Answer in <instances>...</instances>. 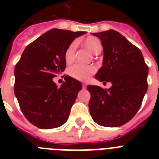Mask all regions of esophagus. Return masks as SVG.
<instances>
[{"instance_id":"1","label":"esophagus","mask_w":159,"mask_h":159,"mask_svg":"<svg viewBox=\"0 0 159 159\" xmlns=\"http://www.w3.org/2000/svg\"><path fill=\"white\" fill-rule=\"evenodd\" d=\"M82 87H83V88H86V87H87V84H85V83H82Z\"/></svg>"}]
</instances>
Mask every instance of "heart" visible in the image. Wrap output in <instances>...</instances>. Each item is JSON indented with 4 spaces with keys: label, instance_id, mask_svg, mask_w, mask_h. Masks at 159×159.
<instances>
[{
    "label": "heart",
    "instance_id": "obj_1",
    "mask_svg": "<svg viewBox=\"0 0 159 159\" xmlns=\"http://www.w3.org/2000/svg\"><path fill=\"white\" fill-rule=\"evenodd\" d=\"M84 48L92 53L93 54H99L102 51V41L96 36H88L82 42ZM77 49V42H72L67 46L64 53V60L67 64L73 62L75 59ZM97 71L95 66H83V65L75 64L68 68L67 73L70 77L79 81H87L92 74H94Z\"/></svg>",
    "mask_w": 159,
    "mask_h": 159
}]
</instances>
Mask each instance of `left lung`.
<instances>
[{
  "instance_id": "8db88e82",
  "label": "left lung",
  "mask_w": 159,
  "mask_h": 159,
  "mask_svg": "<svg viewBox=\"0 0 159 159\" xmlns=\"http://www.w3.org/2000/svg\"><path fill=\"white\" fill-rule=\"evenodd\" d=\"M103 46V65L95 77L111 82V88L87 86L89 111L93 120L106 127H119L130 120L140 108L148 89V67L139 48L113 30L92 34Z\"/></svg>"
}]
</instances>
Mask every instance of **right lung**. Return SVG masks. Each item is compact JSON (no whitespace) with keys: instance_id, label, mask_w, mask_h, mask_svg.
<instances>
[{"instance_id":"obj_1","label":"right lung","mask_w":159,"mask_h":159,"mask_svg":"<svg viewBox=\"0 0 159 159\" xmlns=\"http://www.w3.org/2000/svg\"><path fill=\"white\" fill-rule=\"evenodd\" d=\"M86 34L53 29L30 43L15 67L14 92L32 125L53 129L67 120L82 84L66 76L57 87L53 78L66 68L64 53L75 38Z\"/></svg>"}]
</instances>
